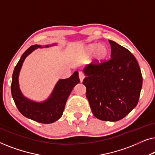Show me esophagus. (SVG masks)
I'll return each instance as SVG.
<instances>
[{
  "label": "esophagus",
  "instance_id": "34e87169",
  "mask_svg": "<svg viewBox=\"0 0 155 155\" xmlns=\"http://www.w3.org/2000/svg\"><path fill=\"white\" fill-rule=\"evenodd\" d=\"M79 78H80V82L83 81V80L84 78V73H82V72H79Z\"/></svg>",
  "mask_w": 155,
  "mask_h": 155
}]
</instances>
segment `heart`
I'll return each mask as SVG.
<instances>
[{
	"label": "heart",
	"mask_w": 155,
	"mask_h": 155,
	"mask_svg": "<svg viewBox=\"0 0 155 155\" xmlns=\"http://www.w3.org/2000/svg\"><path fill=\"white\" fill-rule=\"evenodd\" d=\"M93 53L92 62L96 65H101L107 61L109 56V48L105 44H91L86 46L84 50V56L90 58Z\"/></svg>",
	"instance_id": "heart-1"
}]
</instances>
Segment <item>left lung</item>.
<instances>
[{"instance_id": "1", "label": "left lung", "mask_w": 155, "mask_h": 155, "mask_svg": "<svg viewBox=\"0 0 155 155\" xmlns=\"http://www.w3.org/2000/svg\"><path fill=\"white\" fill-rule=\"evenodd\" d=\"M111 59L101 65L90 64L83 72L86 97L95 117L117 121L138 103L143 84L140 68L130 51L109 40Z\"/></svg>"}]
</instances>
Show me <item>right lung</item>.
<instances>
[{
    "label": "right lung",
    "instance_id": "right-lung-1",
    "mask_svg": "<svg viewBox=\"0 0 155 155\" xmlns=\"http://www.w3.org/2000/svg\"><path fill=\"white\" fill-rule=\"evenodd\" d=\"M56 45H46L45 47ZM40 45L31 46L21 56L15 68L12 78L11 93L17 108L23 116L41 124H51L58 120L63 115L65 103L74 87L80 82L78 72L75 71L69 78L59 80L50 97L42 102H37L25 97L19 87V73L26 57Z\"/></svg>",
    "mask_w": 155,
    "mask_h": 155
}]
</instances>
